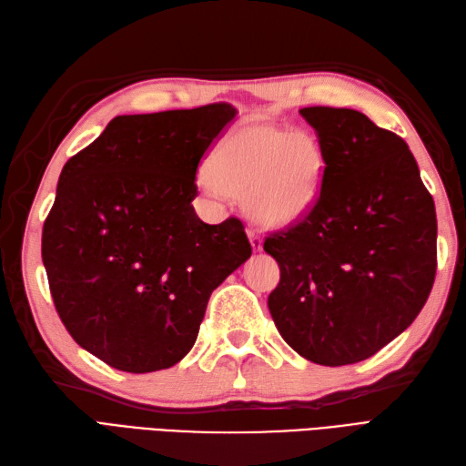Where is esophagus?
Here are the masks:
<instances>
[{"mask_svg":"<svg viewBox=\"0 0 466 466\" xmlns=\"http://www.w3.org/2000/svg\"><path fill=\"white\" fill-rule=\"evenodd\" d=\"M248 241H251L253 251H257V253L263 251V237H260L258 231H255V229L248 231Z\"/></svg>","mask_w":466,"mask_h":466,"instance_id":"esophagus-1","label":"esophagus"}]
</instances>
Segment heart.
I'll list each match as a JSON object with an SVG mask.
<instances>
[{
  "label": "heart",
  "mask_w": 466,
  "mask_h": 466,
  "mask_svg": "<svg viewBox=\"0 0 466 466\" xmlns=\"http://www.w3.org/2000/svg\"><path fill=\"white\" fill-rule=\"evenodd\" d=\"M324 167V147L316 136L247 122L215 147L206 186L213 194L243 199L257 223L282 227L314 206Z\"/></svg>",
  "instance_id": "b5f03b06"
}]
</instances>
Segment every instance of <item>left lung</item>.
<instances>
[{
  "label": "left lung",
  "mask_w": 466,
  "mask_h": 466,
  "mask_svg": "<svg viewBox=\"0 0 466 466\" xmlns=\"http://www.w3.org/2000/svg\"><path fill=\"white\" fill-rule=\"evenodd\" d=\"M324 147L319 198L263 248L280 267L268 310L285 342L320 366L368 360L410 326L437 270V215L400 136L351 108L309 106Z\"/></svg>",
  "instance_id": "left-lung-1"
}]
</instances>
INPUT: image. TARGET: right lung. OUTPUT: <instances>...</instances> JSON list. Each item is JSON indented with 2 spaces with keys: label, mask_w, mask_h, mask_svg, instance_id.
<instances>
[{
  "label": "right lung",
  "mask_w": 466,
  "mask_h": 466,
  "mask_svg": "<svg viewBox=\"0 0 466 466\" xmlns=\"http://www.w3.org/2000/svg\"><path fill=\"white\" fill-rule=\"evenodd\" d=\"M235 115L215 102L116 116L65 164L41 257L61 322L105 364H177L211 292L251 257L239 219L208 225L191 206L201 157Z\"/></svg>",
  "instance_id": "1"
}]
</instances>
